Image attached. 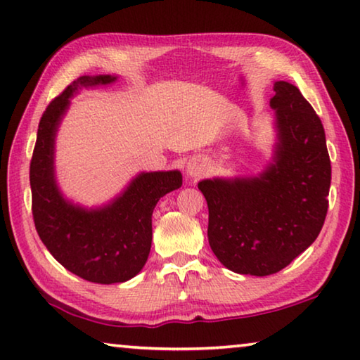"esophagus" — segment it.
Listing matches in <instances>:
<instances>
[{
    "mask_svg": "<svg viewBox=\"0 0 360 360\" xmlns=\"http://www.w3.org/2000/svg\"><path fill=\"white\" fill-rule=\"evenodd\" d=\"M203 171H205V165H203L202 160L198 158H192L189 165H187V173H189L192 178H198V176H202Z\"/></svg>",
    "mask_w": 360,
    "mask_h": 360,
    "instance_id": "esophagus-1",
    "label": "esophagus"
}]
</instances>
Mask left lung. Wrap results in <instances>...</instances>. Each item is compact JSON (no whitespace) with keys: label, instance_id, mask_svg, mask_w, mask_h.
Masks as SVG:
<instances>
[{"label":"left lung","instance_id":"8db88e82","mask_svg":"<svg viewBox=\"0 0 360 360\" xmlns=\"http://www.w3.org/2000/svg\"><path fill=\"white\" fill-rule=\"evenodd\" d=\"M275 163L259 178L205 179L208 243L240 275L266 276L288 266L317 239L328 212L331 162L323 124L296 85L275 84Z\"/></svg>","mask_w":360,"mask_h":360}]
</instances>
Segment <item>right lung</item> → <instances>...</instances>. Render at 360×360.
Segmentation results:
<instances>
[{
    "instance_id": "add662e5",
    "label": "right lung",
    "mask_w": 360,
    "mask_h": 360,
    "mask_svg": "<svg viewBox=\"0 0 360 360\" xmlns=\"http://www.w3.org/2000/svg\"><path fill=\"white\" fill-rule=\"evenodd\" d=\"M112 76H82L68 85L43 111L30 160L32 214L41 243L60 264L82 280L112 284L142 270L152 248V213L168 192L179 189V171L142 173L124 194L100 210L66 202L53 171V143L69 98L79 87L115 82Z\"/></svg>"
}]
</instances>
